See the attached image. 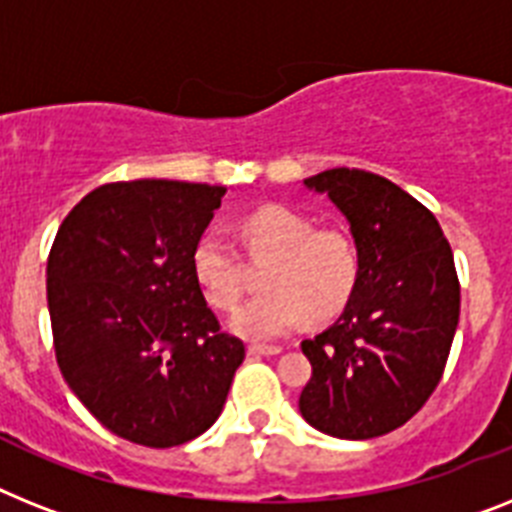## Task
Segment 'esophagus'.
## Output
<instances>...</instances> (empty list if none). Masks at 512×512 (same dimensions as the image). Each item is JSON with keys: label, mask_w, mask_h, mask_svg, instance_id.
I'll use <instances>...</instances> for the list:
<instances>
[{"label": "esophagus", "mask_w": 512, "mask_h": 512, "mask_svg": "<svg viewBox=\"0 0 512 512\" xmlns=\"http://www.w3.org/2000/svg\"><path fill=\"white\" fill-rule=\"evenodd\" d=\"M248 353L251 356H277V353H282L280 345H259V342H253V345H248Z\"/></svg>", "instance_id": "esophagus-1"}]
</instances>
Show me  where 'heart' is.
Masks as SVG:
<instances>
[{
  "label": "heart",
  "mask_w": 512,
  "mask_h": 512,
  "mask_svg": "<svg viewBox=\"0 0 512 512\" xmlns=\"http://www.w3.org/2000/svg\"><path fill=\"white\" fill-rule=\"evenodd\" d=\"M243 243L251 259L264 261L269 287L240 308L232 327L251 340H274L306 319L340 314L358 282V248L342 227H314L311 217L282 204H266L243 219ZM190 266L206 301L219 311L238 308L246 269L238 248L219 230H206L190 253Z\"/></svg>",
  "instance_id": "1"
}]
</instances>
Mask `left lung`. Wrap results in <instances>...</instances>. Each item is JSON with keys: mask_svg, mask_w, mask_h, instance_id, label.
<instances>
[{"mask_svg": "<svg viewBox=\"0 0 512 512\" xmlns=\"http://www.w3.org/2000/svg\"><path fill=\"white\" fill-rule=\"evenodd\" d=\"M303 183L350 222L358 282L340 319L301 342L314 371L298 408L329 437H382L442 379L460 316L453 251L432 211L387 177L337 167Z\"/></svg>", "mask_w": 512, "mask_h": 512, "instance_id": "8db88e82", "label": "left lung"}]
</instances>
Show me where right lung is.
Listing matches in <instances>:
<instances>
[{"mask_svg": "<svg viewBox=\"0 0 512 512\" xmlns=\"http://www.w3.org/2000/svg\"><path fill=\"white\" fill-rule=\"evenodd\" d=\"M225 193L177 180L99 185L49 251L59 371L101 426L135 445L177 447L204 434L246 358L190 266Z\"/></svg>", "mask_w": 512, "mask_h": 512, "instance_id": "right-lung-1", "label": "right lung"}]
</instances>
